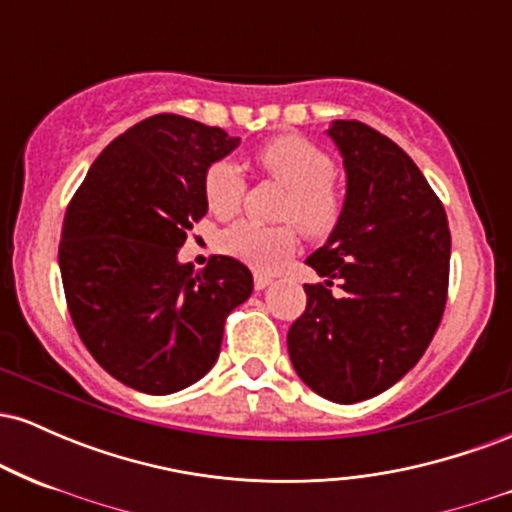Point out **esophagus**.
<instances>
[{
  "mask_svg": "<svg viewBox=\"0 0 512 512\" xmlns=\"http://www.w3.org/2000/svg\"><path fill=\"white\" fill-rule=\"evenodd\" d=\"M269 284H272V279H269L267 274H260V272L255 274V291H262V289H267Z\"/></svg>",
  "mask_w": 512,
  "mask_h": 512,
  "instance_id": "34e87169",
  "label": "esophagus"
}]
</instances>
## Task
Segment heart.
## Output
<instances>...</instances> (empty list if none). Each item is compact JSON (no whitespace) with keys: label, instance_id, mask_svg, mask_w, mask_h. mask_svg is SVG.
Wrapping results in <instances>:
<instances>
[{"label":"heart","instance_id":"1","mask_svg":"<svg viewBox=\"0 0 512 512\" xmlns=\"http://www.w3.org/2000/svg\"><path fill=\"white\" fill-rule=\"evenodd\" d=\"M255 161L269 178L289 190L281 216L296 221L308 236H330L344 211L342 187L332 178V156L308 139L281 134L255 151ZM245 190L248 182L243 170L228 158L214 161L204 173V199L211 214L219 219L238 214ZM219 248L252 269L272 272L296 252L298 231L291 223L262 226L255 221H238L221 233Z\"/></svg>","mask_w":512,"mask_h":512}]
</instances>
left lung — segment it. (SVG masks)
I'll return each mask as SVG.
<instances>
[{"label": "left lung", "instance_id": "1", "mask_svg": "<svg viewBox=\"0 0 512 512\" xmlns=\"http://www.w3.org/2000/svg\"><path fill=\"white\" fill-rule=\"evenodd\" d=\"M327 134L344 158V211L305 260L325 284L303 286L308 305L286 342L310 390L354 404L402 380L431 344L448 301L450 228L392 139L358 120H334Z\"/></svg>", "mask_w": 512, "mask_h": 512}]
</instances>
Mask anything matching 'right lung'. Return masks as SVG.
I'll list each match as a JSON object with an SVG mask.
<instances>
[{"label": "right lung", "instance_id": "right-lung-1", "mask_svg": "<svg viewBox=\"0 0 512 512\" xmlns=\"http://www.w3.org/2000/svg\"><path fill=\"white\" fill-rule=\"evenodd\" d=\"M238 144L187 117H146L105 146L64 214L60 272L76 332L115 380L146 395L204 378L226 317L252 293L233 257L178 262L207 214L204 173Z\"/></svg>", "mask_w": 512, "mask_h": 512}]
</instances>
